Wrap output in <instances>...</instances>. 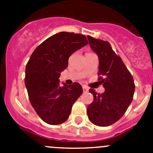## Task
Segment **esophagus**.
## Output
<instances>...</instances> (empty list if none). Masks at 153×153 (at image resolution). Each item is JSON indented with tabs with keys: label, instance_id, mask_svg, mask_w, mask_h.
I'll return each mask as SVG.
<instances>
[{
	"label": "esophagus",
	"instance_id": "esophagus-1",
	"mask_svg": "<svg viewBox=\"0 0 153 153\" xmlns=\"http://www.w3.org/2000/svg\"><path fill=\"white\" fill-rule=\"evenodd\" d=\"M89 91V89H88L87 86H83V92H87Z\"/></svg>",
	"mask_w": 153,
	"mask_h": 153
}]
</instances>
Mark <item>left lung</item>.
<instances>
[{"label": "left lung", "mask_w": 153, "mask_h": 153, "mask_svg": "<svg viewBox=\"0 0 153 153\" xmlns=\"http://www.w3.org/2000/svg\"><path fill=\"white\" fill-rule=\"evenodd\" d=\"M89 44L99 58L98 81L103 84L105 92L93 95L92 104L87 106L89 121L96 126H107L118 121L133 99L135 84L132 75L121 57L112 49L108 41L88 35Z\"/></svg>", "instance_id": "1"}]
</instances>
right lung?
<instances>
[{
  "mask_svg": "<svg viewBox=\"0 0 153 153\" xmlns=\"http://www.w3.org/2000/svg\"><path fill=\"white\" fill-rule=\"evenodd\" d=\"M87 44L84 35L61 32L49 37L32 52L26 67L25 85L32 107L47 124L65 122L82 94L78 83L61 86L58 78L67 68L70 55Z\"/></svg>",
  "mask_w": 153,
  "mask_h": 153,
  "instance_id": "obj_1",
  "label": "right lung"
}]
</instances>
